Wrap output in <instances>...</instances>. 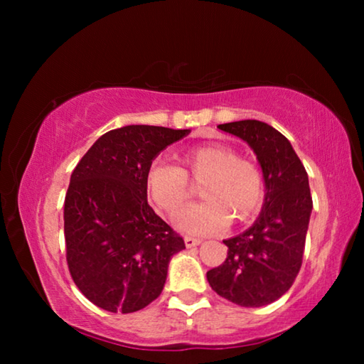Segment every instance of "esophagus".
<instances>
[{"instance_id": "34e87169", "label": "esophagus", "mask_w": 364, "mask_h": 364, "mask_svg": "<svg viewBox=\"0 0 364 364\" xmlns=\"http://www.w3.org/2000/svg\"><path fill=\"white\" fill-rule=\"evenodd\" d=\"M202 241L200 239H196V237H191V236H186L184 237V244H186V247L191 249V247H197Z\"/></svg>"}]
</instances>
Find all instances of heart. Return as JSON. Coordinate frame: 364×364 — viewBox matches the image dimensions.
I'll return each instance as SVG.
<instances>
[{
  "label": "heart",
  "instance_id": "1",
  "mask_svg": "<svg viewBox=\"0 0 364 364\" xmlns=\"http://www.w3.org/2000/svg\"><path fill=\"white\" fill-rule=\"evenodd\" d=\"M201 184L204 203L178 213L175 225L184 232L215 234L230 221L242 223L260 210L264 199V176L254 160L239 157L226 144L197 146L183 152L176 165L152 162L144 186L160 210L175 215L188 197V181Z\"/></svg>",
  "mask_w": 364,
  "mask_h": 364
}]
</instances>
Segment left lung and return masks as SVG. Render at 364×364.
<instances>
[{
	"label": "left lung",
	"instance_id": "left-lung-1",
	"mask_svg": "<svg viewBox=\"0 0 364 364\" xmlns=\"http://www.w3.org/2000/svg\"><path fill=\"white\" fill-rule=\"evenodd\" d=\"M218 128L254 149L267 193L254 226L223 241L226 260L207 271V281L236 305H269L291 289L301 267L313 208L306 170L289 139L268 123L239 120Z\"/></svg>",
	"mask_w": 364,
	"mask_h": 364
}]
</instances>
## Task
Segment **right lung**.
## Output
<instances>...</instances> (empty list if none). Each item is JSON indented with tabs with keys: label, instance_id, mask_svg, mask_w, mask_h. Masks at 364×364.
<instances>
[{
	"label": "right lung",
	"instance_id": "1",
	"mask_svg": "<svg viewBox=\"0 0 364 364\" xmlns=\"http://www.w3.org/2000/svg\"><path fill=\"white\" fill-rule=\"evenodd\" d=\"M189 130L128 125L96 141L77 164L64 200L65 257L73 282L106 311L156 300L184 241L147 204L146 170Z\"/></svg>",
	"mask_w": 364,
	"mask_h": 364
}]
</instances>
